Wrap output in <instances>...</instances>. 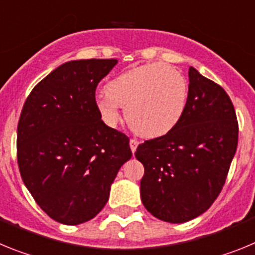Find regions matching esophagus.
Listing matches in <instances>:
<instances>
[{"label": "esophagus", "instance_id": "1", "mask_svg": "<svg viewBox=\"0 0 255 255\" xmlns=\"http://www.w3.org/2000/svg\"><path fill=\"white\" fill-rule=\"evenodd\" d=\"M138 145H139V141L136 140V139H130V149H131L132 153L136 150Z\"/></svg>", "mask_w": 255, "mask_h": 255}]
</instances>
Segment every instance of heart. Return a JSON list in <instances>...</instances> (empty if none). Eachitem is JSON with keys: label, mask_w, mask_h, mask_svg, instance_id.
Instances as JSON below:
<instances>
[{"label": "heart", "mask_w": 255, "mask_h": 255, "mask_svg": "<svg viewBox=\"0 0 255 255\" xmlns=\"http://www.w3.org/2000/svg\"><path fill=\"white\" fill-rule=\"evenodd\" d=\"M105 91L96 100L103 123L115 128L123 107L130 128L145 138L162 136L180 123L189 94L185 76L162 62L132 67L110 80Z\"/></svg>", "instance_id": "obj_1"}]
</instances>
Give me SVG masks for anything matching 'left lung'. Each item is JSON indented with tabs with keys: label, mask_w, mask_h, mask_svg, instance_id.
<instances>
[{
	"label": "left lung",
	"mask_w": 255,
	"mask_h": 255,
	"mask_svg": "<svg viewBox=\"0 0 255 255\" xmlns=\"http://www.w3.org/2000/svg\"><path fill=\"white\" fill-rule=\"evenodd\" d=\"M235 108L221 85L189 69L185 112L170 132L139 144L140 195L158 220L182 224L217 199L238 148Z\"/></svg>",
	"instance_id": "obj_1"
}]
</instances>
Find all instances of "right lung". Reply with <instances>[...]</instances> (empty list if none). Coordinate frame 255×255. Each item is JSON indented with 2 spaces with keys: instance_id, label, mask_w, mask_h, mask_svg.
<instances>
[{
  "instance_id": "right-lung-1",
  "label": "right lung",
  "mask_w": 255,
  "mask_h": 255,
  "mask_svg": "<svg viewBox=\"0 0 255 255\" xmlns=\"http://www.w3.org/2000/svg\"><path fill=\"white\" fill-rule=\"evenodd\" d=\"M117 60L65 62L30 92L17 124V164L38 206L52 220L79 225L107 203L129 138L106 125L96 108L98 83Z\"/></svg>"
}]
</instances>
